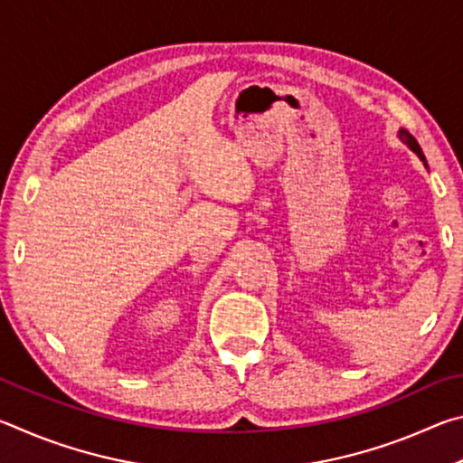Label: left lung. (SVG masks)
Returning <instances> with one entry per match:
<instances>
[{
  "mask_svg": "<svg viewBox=\"0 0 463 463\" xmlns=\"http://www.w3.org/2000/svg\"><path fill=\"white\" fill-rule=\"evenodd\" d=\"M398 137H401V140H402V143H406V145H409L411 146V151H414V153H417L419 155V159L422 161V163H425V165H427V159H425V155H422V151H420V146H419V143H417V140H414V137L411 135V132H406V130H401V132H398Z\"/></svg>",
  "mask_w": 463,
  "mask_h": 463,
  "instance_id": "1",
  "label": "left lung"
}]
</instances>
